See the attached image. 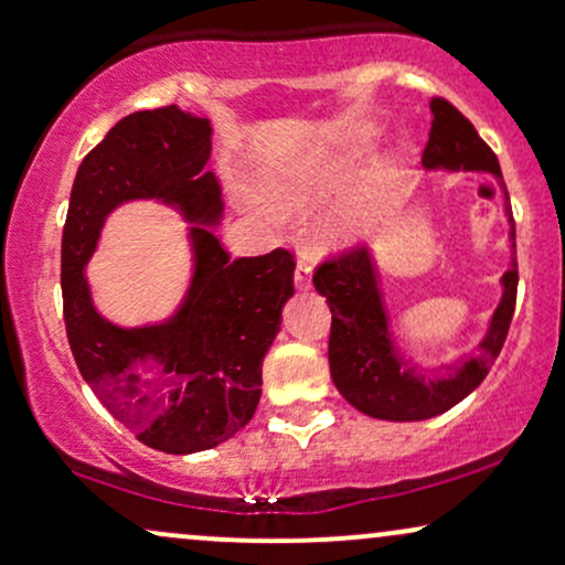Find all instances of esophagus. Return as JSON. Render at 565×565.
Instances as JSON below:
<instances>
[{
	"label": "esophagus",
	"mask_w": 565,
	"mask_h": 565,
	"mask_svg": "<svg viewBox=\"0 0 565 565\" xmlns=\"http://www.w3.org/2000/svg\"><path fill=\"white\" fill-rule=\"evenodd\" d=\"M310 278H313V268H310V263L300 257L297 260V268H295V287L297 289H310Z\"/></svg>",
	"instance_id": "34e87169"
}]
</instances>
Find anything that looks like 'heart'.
<instances>
[{
    "label": "heart",
    "instance_id": "heart-1",
    "mask_svg": "<svg viewBox=\"0 0 565 565\" xmlns=\"http://www.w3.org/2000/svg\"><path fill=\"white\" fill-rule=\"evenodd\" d=\"M350 164H353V161L342 157V159H334L332 164H327L323 170L316 172L313 178L289 180V183L274 185V191H270L274 204L278 206V210H297V206H302L308 199L319 196V193L327 191V188H332L340 183V180H345V174L350 172Z\"/></svg>",
    "mask_w": 565,
    "mask_h": 565
}]
</instances>
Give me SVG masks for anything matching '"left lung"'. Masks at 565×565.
Returning <instances> with one entry per match:
<instances>
[{
	"mask_svg": "<svg viewBox=\"0 0 565 565\" xmlns=\"http://www.w3.org/2000/svg\"><path fill=\"white\" fill-rule=\"evenodd\" d=\"M430 140L423 164L427 172H481L497 180L504 199V217L510 223V265L499 284V297L478 353L446 366H423L406 355L393 329L377 255L361 249L342 260L323 263L313 276V287L327 297L332 310L329 334V372L342 398L374 419L387 423H419L449 412L481 385L508 337L518 291L515 223L499 161L476 127L451 103L430 100Z\"/></svg>",
	"mask_w": 565,
	"mask_h": 565,
	"instance_id": "obj_1",
	"label": "left lung"
}]
</instances>
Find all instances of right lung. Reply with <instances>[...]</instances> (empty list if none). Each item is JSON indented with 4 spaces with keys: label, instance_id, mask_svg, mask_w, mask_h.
Masks as SVG:
<instances>
[{
    "label": "right lung",
    "instance_id": "obj_1",
    "mask_svg": "<svg viewBox=\"0 0 565 565\" xmlns=\"http://www.w3.org/2000/svg\"><path fill=\"white\" fill-rule=\"evenodd\" d=\"M210 157V119L178 106L129 114L76 170L63 228V319L76 366L140 444L164 454L215 449L255 417L263 359L295 295L287 249L231 260L220 246L223 199ZM129 200L178 211L192 252L173 313L138 328L96 310L83 270L107 215Z\"/></svg>",
    "mask_w": 565,
    "mask_h": 565
}]
</instances>
